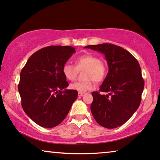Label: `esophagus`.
<instances>
[{
  "label": "esophagus",
  "instance_id": "obj_1",
  "mask_svg": "<svg viewBox=\"0 0 160 160\" xmlns=\"http://www.w3.org/2000/svg\"><path fill=\"white\" fill-rule=\"evenodd\" d=\"M85 95L84 92H78V96H80V97H82V96H83V95Z\"/></svg>",
  "mask_w": 160,
  "mask_h": 160
}]
</instances>
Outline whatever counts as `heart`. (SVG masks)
I'll use <instances>...</instances> for the list:
<instances>
[{
    "instance_id": "1",
    "label": "heart",
    "mask_w": 160,
    "mask_h": 160,
    "mask_svg": "<svg viewBox=\"0 0 160 160\" xmlns=\"http://www.w3.org/2000/svg\"><path fill=\"white\" fill-rule=\"evenodd\" d=\"M76 66L65 63L62 67V73L68 80L73 81L77 76L78 70H86L84 78L87 80L76 82L70 84L72 90L78 92H86L95 88L94 80L102 82L107 76V68L103 62L95 55L86 54L77 57L75 60Z\"/></svg>"
}]
</instances>
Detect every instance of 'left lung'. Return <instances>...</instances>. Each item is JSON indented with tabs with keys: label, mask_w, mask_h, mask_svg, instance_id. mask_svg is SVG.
I'll return each mask as SVG.
<instances>
[{
	"label": "left lung",
	"mask_w": 160,
	"mask_h": 160,
	"mask_svg": "<svg viewBox=\"0 0 160 160\" xmlns=\"http://www.w3.org/2000/svg\"><path fill=\"white\" fill-rule=\"evenodd\" d=\"M105 56L109 72L99 91L93 92L90 109L99 125L115 128L126 123L138 109L144 89L140 64L123 48L103 43L84 47Z\"/></svg>",
	"instance_id": "left-lung-1"
}]
</instances>
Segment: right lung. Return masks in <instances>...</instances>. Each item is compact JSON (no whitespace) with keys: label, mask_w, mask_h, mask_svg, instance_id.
<instances>
[{"label":"right lung","mask_w":160,"mask_h":160,"mask_svg":"<svg viewBox=\"0 0 160 160\" xmlns=\"http://www.w3.org/2000/svg\"><path fill=\"white\" fill-rule=\"evenodd\" d=\"M76 53L71 46H48L31 56L20 72L18 84L21 104L39 126L53 128L64 121L78 92L69 85L62 67Z\"/></svg>","instance_id":"right-lung-1"}]
</instances>
